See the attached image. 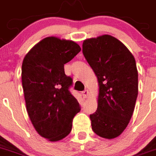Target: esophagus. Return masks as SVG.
<instances>
[{
  "mask_svg": "<svg viewBox=\"0 0 156 156\" xmlns=\"http://www.w3.org/2000/svg\"><path fill=\"white\" fill-rule=\"evenodd\" d=\"M82 95H83V97L88 98V90L83 91V92H82Z\"/></svg>",
  "mask_w": 156,
  "mask_h": 156,
  "instance_id": "obj_1",
  "label": "esophagus"
}]
</instances>
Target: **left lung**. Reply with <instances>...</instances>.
Masks as SVG:
<instances>
[{
	"instance_id": "1",
	"label": "left lung",
	"mask_w": 156,
	"mask_h": 156,
	"mask_svg": "<svg viewBox=\"0 0 156 156\" xmlns=\"http://www.w3.org/2000/svg\"><path fill=\"white\" fill-rule=\"evenodd\" d=\"M82 52L99 86L97 110L90 115L92 130L104 138H115L127 127L135 106V59L125 45L109 35L84 40Z\"/></svg>"
}]
</instances>
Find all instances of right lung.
Masks as SVG:
<instances>
[{"label": "right lung", "instance_id": "1", "mask_svg": "<svg viewBox=\"0 0 156 156\" xmlns=\"http://www.w3.org/2000/svg\"><path fill=\"white\" fill-rule=\"evenodd\" d=\"M80 51L74 41L50 36L24 57L22 81L28 114L38 134L50 141L70 134L73 118L81 110L69 91L72 78L64 73V64Z\"/></svg>", "mask_w": 156, "mask_h": 156}]
</instances>
